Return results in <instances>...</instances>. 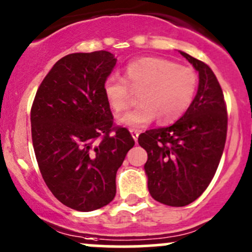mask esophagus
I'll list each match as a JSON object with an SVG mask.
<instances>
[{"label": "esophagus", "mask_w": 252, "mask_h": 252, "mask_svg": "<svg viewBox=\"0 0 252 252\" xmlns=\"http://www.w3.org/2000/svg\"><path fill=\"white\" fill-rule=\"evenodd\" d=\"M129 132H131V134H132V137H133L134 142L137 143V140H138V136H139V132H138L137 129H134V128H131V129H129Z\"/></svg>", "instance_id": "34e87169"}]
</instances>
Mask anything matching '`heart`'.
<instances>
[{
  "instance_id": "b5f03b06",
  "label": "heart",
  "mask_w": 252,
  "mask_h": 252,
  "mask_svg": "<svg viewBox=\"0 0 252 252\" xmlns=\"http://www.w3.org/2000/svg\"><path fill=\"white\" fill-rule=\"evenodd\" d=\"M102 89L115 113L129 107L131 91L138 94L139 105L119 119L121 125L142 128L155 118L159 125H169L191 107L198 89V75L190 67L167 59L143 58L127 64L124 79L107 78Z\"/></svg>"
}]
</instances>
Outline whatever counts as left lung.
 Returning <instances> with one entry per match:
<instances>
[{
    "label": "left lung",
    "mask_w": 252,
    "mask_h": 252,
    "mask_svg": "<svg viewBox=\"0 0 252 252\" xmlns=\"http://www.w3.org/2000/svg\"><path fill=\"white\" fill-rule=\"evenodd\" d=\"M198 72L191 107L168 127L142 133L138 143L148 153V189L155 201L184 207L196 201L215 175L227 134V110L221 86L204 62L180 51Z\"/></svg>",
    "instance_id": "8db88e82"
}]
</instances>
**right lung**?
Instances as JSON below:
<instances>
[{
	"label": "right lung",
	"mask_w": 252,
	"mask_h": 252,
	"mask_svg": "<svg viewBox=\"0 0 252 252\" xmlns=\"http://www.w3.org/2000/svg\"><path fill=\"white\" fill-rule=\"evenodd\" d=\"M115 64L104 50L64 56L45 75L31 108L43 179L62 204L79 212L114 199L116 172L134 145L128 129L113 127L102 89Z\"/></svg>",
	"instance_id": "right-lung-1"
}]
</instances>
